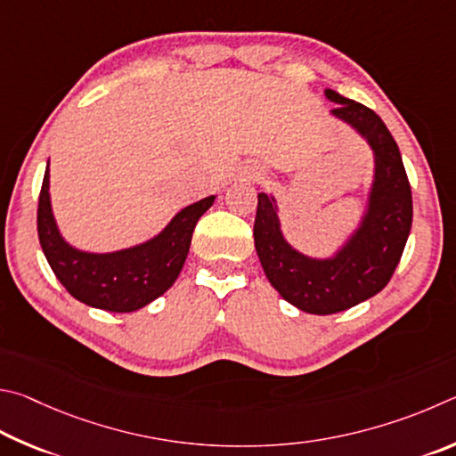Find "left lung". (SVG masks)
Instances as JSON below:
<instances>
[{
	"label": "left lung",
	"instance_id": "left-lung-1",
	"mask_svg": "<svg viewBox=\"0 0 456 456\" xmlns=\"http://www.w3.org/2000/svg\"><path fill=\"white\" fill-rule=\"evenodd\" d=\"M332 118L346 124L372 151V182L361 220L329 256L316 258L286 240L281 208L273 194H258L254 246L268 282L308 314H334L372 298L388 284L412 224V196L401 151L385 122L362 103L334 90Z\"/></svg>",
	"mask_w": 456,
	"mask_h": 456
}]
</instances>
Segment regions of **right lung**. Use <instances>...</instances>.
Here are the masks:
<instances>
[{
	"instance_id": "add662e5",
	"label": "right lung",
	"mask_w": 456,
	"mask_h": 456,
	"mask_svg": "<svg viewBox=\"0 0 456 456\" xmlns=\"http://www.w3.org/2000/svg\"><path fill=\"white\" fill-rule=\"evenodd\" d=\"M208 196L174 216L148 240L111 252L79 250L63 238L50 196V159L37 206V234L47 262L71 297L108 313H134L175 282L190 252L196 222L214 204Z\"/></svg>"
}]
</instances>
